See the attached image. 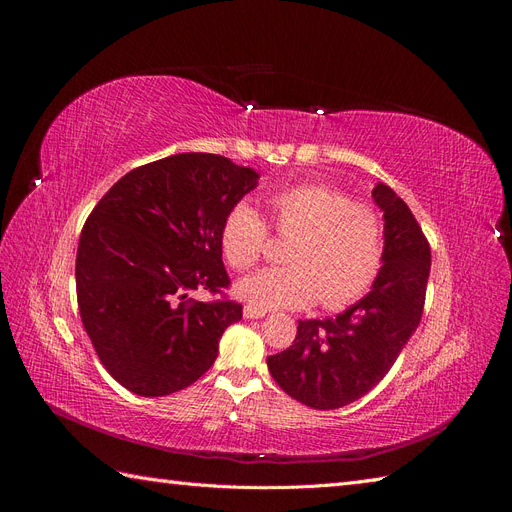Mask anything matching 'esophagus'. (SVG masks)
<instances>
[{
  "mask_svg": "<svg viewBox=\"0 0 512 512\" xmlns=\"http://www.w3.org/2000/svg\"><path fill=\"white\" fill-rule=\"evenodd\" d=\"M265 314H267V309H260L256 305H245L243 307V316L250 318V320H258V318H262Z\"/></svg>",
  "mask_w": 512,
  "mask_h": 512,
  "instance_id": "obj_1",
  "label": "esophagus"
}]
</instances>
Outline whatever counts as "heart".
<instances>
[{
  "label": "heart",
  "mask_w": 512,
  "mask_h": 512,
  "mask_svg": "<svg viewBox=\"0 0 512 512\" xmlns=\"http://www.w3.org/2000/svg\"><path fill=\"white\" fill-rule=\"evenodd\" d=\"M269 220L280 237L292 239L290 267L262 269L237 286V294L260 309H342L359 301L376 282L384 260L380 213L327 183H299L267 198ZM269 239V226L247 203L232 207L220 228V245L235 271L252 269Z\"/></svg>",
  "instance_id": "1"
}]
</instances>
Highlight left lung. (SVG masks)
Returning <instances> with one entry per match:
<instances>
[{
	"instance_id": "8db88e82",
	"label": "left lung",
	"mask_w": 512,
	"mask_h": 512,
	"mask_svg": "<svg viewBox=\"0 0 512 512\" xmlns=\"http://www.w3.org/2000/svg\"><path fill=\"white\" fill-rule=\"evenodd\" d=\"M371 194L384 211V265L374 288L335 318L299 320L292 346L267 359L280 389L316 410L344 408L374 389L423 316L429 241L389 185Z\"/></svg>"
}]
</instances>
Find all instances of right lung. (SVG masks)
<instances>
[{"instance_id": "right-lung-1", "label": "right lung", "mask_w": 512, "mask_h": 512, "mask_svg": "<svg viewBox=\"0 0 512 512\" xmlns=\"http://www.w3.org/2000/svg\"><path fill=\"white\" fill-rule=\"evenodd\" d=\"M258 173L215 153H177L121 177L89 213L76 299L102 365L141 397L194 384L243 307L224 290L220 228ZM220 293L194 302L191 292Z\"/></svg>"}]
</instances>
